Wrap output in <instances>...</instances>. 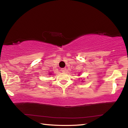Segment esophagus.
<instances>
[{
    "label": "esophagus",
    "instance_id": "esophagus-1",
    "mask_svg": "<svg viewBox=\"0 0 128 128\" xmlns=\"http://www.w3.org/2000/svg\"><path fill=\"white\" fill-rule=\"evenodd\" d=\"M66 68H62L61 69H60V70H61V72H65L66 71Z\"/></svg>",
    "mask_w": 128,
    "mask_h": 128
}]
</instances>
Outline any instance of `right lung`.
<instances>
[{
  "instance_id": "obj_1",
  "label": "right lung",
  "mask_w": 128,
  "mask_h": 128,
  "mask_svg": "<svg viewBox=\"0 0 128 128\" xmlns=\"http://www.w3.org/2000/svg\"><path fill=\"white\" fill-rule=\"evenodd\" d=\"M50 74H51V73H50Z\"/></svg>"
}]
</instances>
